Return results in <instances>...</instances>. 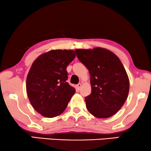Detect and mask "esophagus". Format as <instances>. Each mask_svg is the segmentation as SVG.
Returning a JSON list of instances; mask_svg holds the SVG:
<instances>
[{"label": "esophagus", "instance_id": "1", "mask_svg": "<svg viewBox=\"0 0 151 151\" xmlns=\"http://www.w3.org/2000/svg\"><path fill=\"white\" fill-rule=\"evenodd\" d=\"M81 86H82L81 83H78V84L77 85V86H76V88H77V91H79V90L81 89Z\"/></svg>", "mask_w": 151, "mask_h": 151}]
</instances>
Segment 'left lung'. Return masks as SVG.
I'll use <instances>...</instances> for the list:
<instances>
[{
    "mask_svg": "<svg viewBox=\"0 0 151 151\" xmlns=\"http://www.w3.org/2000/svg\"><path fill=\"white\" fill-rule=\"evenodd\" d=\"M75 51L91 75L92 91L85 98L88 111L100 118L116 114L126 101L129 88L128 76L120 59L100 47Z\"/></svg>",
    "mask_w": 151,
    "mask_h": 151,
    "instance_id": "left-lung-1",
    "label": "left lung"
}]
</instances>
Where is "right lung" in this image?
<instances>
[{"label": "right lung", "instance_id": "add662e5", "mask_svg": "<svg viewBox=\"0 0 151 151\" xmlns=\"http://www.w3.org/2000/svg\"><path fill=\"white\" fill-rule=\"evenodd\" d=\"M73 50H51L38 56L26 78L30 104L42 116L53 118L61 114L75 89L67 82V67L75 58Z\"/></svg>", "mask_w": 151, "mask_h": 151}]
</instances>
